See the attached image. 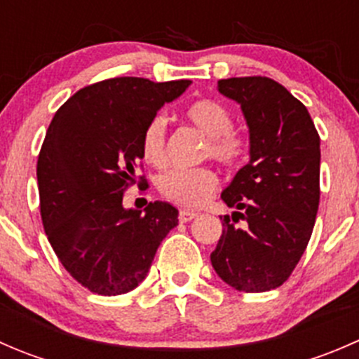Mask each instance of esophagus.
I'll list each match as a JSON object with an SVG mask.
<instances>
[{"label":"esophagus","instance_id":"esophagus-1","mask_svg":"<svg viewBox=\"0 0 359 359\" xmlns=\"http://www.w3.org/2000/svg\"><path fill=\"white\" fill-rule=\"evenodd\" d=\"M198 213L196 212H191V210H180L179 212V220L180 222H191L193 219H196Z\"/></svg>","mask_w":359,"mask_h":359}]
</instances>
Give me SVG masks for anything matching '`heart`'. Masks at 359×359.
<instances>
[{
  "instance_id": "b5f03b06",
  "label": "heart",
  "mask_w": 359,
  "mask_h": 359,
  "mask_svg": "<svg viewBox=\"0 0 359 359\" xmlns=\"http://www.w3.org/2000/svg\"><path fill=\"white\" fill-rule=\"evenodd\" d=\"M186 118L208 135L206 154L226 166H236L247 158L248 139L234 130V116L224 104L212 99L196 100L186 109ZM142 158L149 165L163 166L166 163V118L156 114L144 126L140 137ZM217 173L212 168H173L163 173L158 187L166 200L186 208L205 205L215 193Z\"/></svg>"
}]
</instances>
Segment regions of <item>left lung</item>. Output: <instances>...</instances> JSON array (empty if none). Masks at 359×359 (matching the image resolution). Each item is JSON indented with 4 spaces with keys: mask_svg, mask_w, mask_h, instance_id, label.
<instances>
[{
    "mask_svg": "<svg viewBox=\"0 0 359 359\" xmlns=\"http://www.w3.org/2000/svg\"><path fill=\"white\" fill-rule=\"evenodd\" d=\"M219 92L241 106L250 132V161L222 200L248 220L240 230L220 217L222 236L210 260L240 292L281 287L313 234L320 205V135L306 106L266 76L220 79Z\"/></svg>",
    "mask_w": 359,
    "mask_h": 359,
    "instance_id": "1",
    "label": "left lung"
}]
</instances>
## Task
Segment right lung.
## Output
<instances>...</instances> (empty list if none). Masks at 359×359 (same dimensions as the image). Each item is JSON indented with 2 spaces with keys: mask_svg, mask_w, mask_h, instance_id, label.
Wrapping results in <instances>:
<instances>
[{
  "mask_svg": "<svg viewBox=\"0 0 359 359\" xmlns=\"http://www.w3.org/2000/svg\"><path fill=\"white\" fill-rule=\"evenodd\" d=\"M189 79L111 78L78 90L55 112L38 156L39 208L53 252L78 283L121 295L142 283L156 250L179 224L165 201L126 210L140 137L153 116L186 92Z\"/></svg>",
  "mask_w": 359,
  "mask_h": 359,
  "instance_id": "add662e5",
  "label": "right lung"
}]
</instances>
